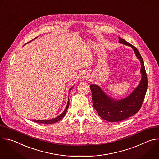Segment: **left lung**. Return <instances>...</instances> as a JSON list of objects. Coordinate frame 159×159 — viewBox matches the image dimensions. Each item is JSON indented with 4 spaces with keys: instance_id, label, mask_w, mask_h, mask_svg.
<instances>
[{
    "instance_id": "obj_1",
    "label": "left lung",
    "mask_w": 159,
    "mask_h": 159,
    "mask_svg": "<svg viewBox=\"0 0 159 159\" xmlns=\"http://www.w3.org/2000/svg\"><path fill=\"white\" fill-rule=\"evenodd\" d=\"M119 43L131 47L141 63L142 79L139 85L128 97L115 100L107 96L101 88L96 85H90L92 92L94 107L98 115L109 122H118L135 115L142 107L147 90V76L143 58L137 48L119 37Z\"/></svg>"
}]
</instances>
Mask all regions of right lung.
Returning <instances> with one entry per match:
<instances>
[{
	"label": "right lung",
	"instance_id": "right-lung-1",
	"mask_svg": "<svg viewBox=\"0 0 159 159\" xmlns=\"http://www.w3.org/2000/svg\"><path fill=\"white\" fill-rule=\"evenodd\" d=\"M35 38H34V39H35ZM72 88H71L70 90H70H71ZM70 92H69V93H70ZM69 100L68 101L67 105H66V108H65V109L64 110V111L61 113V115H60L58 116H57V117L55 118H53V119H52V120H32V121H34V122L38 123H43V124H52V123H56V122L60 121L61 118H63L65 116V115H66V111H67L68 108H69Z\"/></svg>",
	"mask_w": 159,
	"mask_h": 159
}]
</instances>
